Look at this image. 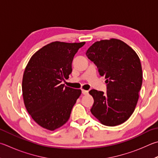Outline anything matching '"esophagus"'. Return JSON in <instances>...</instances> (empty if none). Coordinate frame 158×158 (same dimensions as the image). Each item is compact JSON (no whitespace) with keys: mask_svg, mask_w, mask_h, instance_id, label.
I'll use <instances>...</instances> for the list:
<instances>
[{"mask_svg":"<svg viewBox=\"0 0 158 158\" xmlns=\"http://www.w3.org/2000/svg\"><path fill=\"white\" fill-rule=\"evenodd\" d=\"M81 92H82V94H87L88 93V90H81Z\"/></svg>","mask_w":158,"mask_h":158,"instance_id":"1","label":"esophagus"}]
</instances>
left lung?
<instances>
[{"label":"left lung","instance_id":"1","mask_svg":"<svg viewBox=\"0 0 158 158\" xmlns=\"http://www.w3.org/2000/svg\"><path fill=\"white\" fill-rule=\"evenodd\" d=\"M85 54L108 84L106 93L94 89L89 91L94 99L92 114L108 127L122 124L134 112L142 87L143 74L138 55L116 39L94 43Z\"/></svg>","mask_w":158,"mask_h":158}]
</instances>
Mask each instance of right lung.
Here are the masks:
<instances>
[{"label":"right lung","mask_w":158,"mask_h":158,"mask_svg":"<svg viewBox=\"0 0 158 158\" xmlns=\"http://www.w3.org/2000/svg\"><path fill=\"white\" fill-rule=\"evenodd\" d=\"M84 44L50 43L28 62L23 77V97L28 113L42 128L54 131L69 119L81 90L61 82L69 78L74 56Z\"/></svg>","instance_id":"add662e5"}]
</instances>
